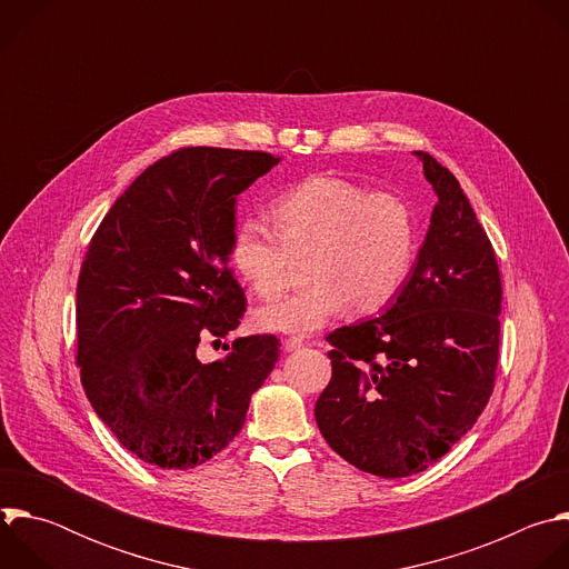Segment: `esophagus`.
Listing matches in <instances>:
<instances>
[{"mask_svg":"<svg viewBox=\"0 0 569 569\" xmlns=\"http://www.w3.org/2000/svg\"><path fill=\"white\" fill-rule=\"evenodd\" d=\"M303 345H306V342H303L301 338H288V340L283 342V351H288V353H290V351H299Z\"/></svg>","mask_w":569,"mask_h":569,"instance_id":"esophagus-1","label":"esophagus"}]
</instances>
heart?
<instances>
[{"instance_id":"obj_1","label":"heart","mask_w":569,"mask_h":569,"mask_svg":"<svg viewBox=\"0 0 569 569\" xmlns=\"http://www.w3.org/2000/svg\"><path fill=\"white\" fill-rule=\"evenodd\" d=\"M273 233L261 220L236 227L231 263L263 297H279L308 259L306 290L257 310L266 331L306 336L349 306L378 312L402 290L417 259V218L391 191H369L345 178L315 176L270 204Z\"/></svg>"}]
</instances>
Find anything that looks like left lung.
I'll return each instance as SVG.
<instances>
[{"label":"left lung","instance_id":"obj_1","mask_svg":"<svg viewBox=\"0 0 569 569\" xmlns=\"http://www.w3.org/2000/svg\"><path fill=\"white\" fill-rule=\"evenodd\" d=\"M437 193L402 290L380 317L333 331V376L315 402L327 443L356 468L410 477L439 461L493 393L502 283L457 178L417 150Z\"/></svg>","mask_w":569,"mask_h":569}]
</instances>
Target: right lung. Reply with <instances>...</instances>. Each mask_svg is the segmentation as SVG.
Listing matches in <instances>:
<instances>
[{
    "label": "right lung",
    "instance_id": "1",
    "mask_svg": "<svg viewBox=\"0 0 569 569\" xmlns=\"http://www.w3.org/2000/svg\"><path fill=\"white\" fill-rule=\"evenodd\" d=\"M279 161L257 150L180 148L117 198L90 242L76 288L80 382L143 463L187 470L218 455L279 360L274 336L236 340L207 365L196 353L246 312L229 268L236 200Z\"/></svg>",
    "mask_w": 569,
    "mask_h": 569
}]
</instances>
